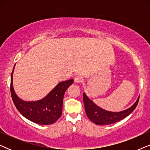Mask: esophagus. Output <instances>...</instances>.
I'll return each mask as SVG.
<instances>
[{
  "instance_id": "esophagus-1",
  "label": "esophagus",
  "mask_w": 150,
  "mask_h": 150,
  "mask_svg": "<svg viewBox=\"0 0 150 150\" xmlns=\"http://www.w3.org/2000/svg\"><path fill=\"white\" fill-rule=\"evenodd\" d=\"M83 81V78L81 76H77L74 78V82L76 83H82Z\"/></svg>"
}]
</instances>
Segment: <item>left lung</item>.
<instances>
[{
  "label": "left lung",
  "instance_id": "obj_1",
  "mask_svg": "<svg viewBox=\"0 0 150 150\" xmlns=\"http://www.w3.org/2000/svg\"><path fill=\"white\" fill-rule=\"evenodd\" d=\"M139 100V97L136 102L128 109L121 112H110L99 107L83 93V102L87 116L92 122L97 125L111 124L123 120L135 109Z\"/></svg>",
  "mask_w": 150,
  "mask_h": 150
}]
</instances>
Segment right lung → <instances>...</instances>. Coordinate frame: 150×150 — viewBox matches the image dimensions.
<instances>
[{"instance_id": "right-lung-1", "label": "right lung", "mask_w": 150, "mask_h": 150, "mask_svg": "<svg viewBox=\"0 0 150 150\" xmlns=\"http://www.w3.org/2000/svg\"><path fill=\"white\" fill-rule=\"evenodd\" d=\"M13 69L11 76L10 90L12 100L18 111L24 117L36 124L48 125L56 122L62 114L64 93L67 88L73 83V79L59 83L42 100L35 102H26L20 99L14 91L12 80Z\"/></svg>"}]
</instances>
